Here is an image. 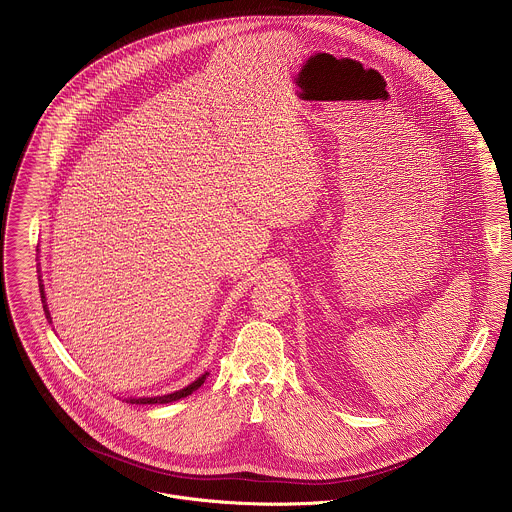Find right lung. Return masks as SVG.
Wrapping results in <instances>:
<instances>
[{"instance_id":"right-lung-1","label":"right lung","mask_w":512,"mask_h":512,"mask_svg":"<svg viewBox=\"0 0 512 512\" xmlns=\"http://www.w3.org/2000/svg\"><path fill=\"white\" fill-rule=\"evenodd\" d=\"M41 288V301H43V307H45V315H47V319H51V313H49V309H47V305H45V292H43V286H39ZM207 376H209V372H205L203 376H199L193 384H189L187 388H183V390H177V392H173V394H167V396H157V398H134V400H130V404H167V402H173V400H179V398H185V396H189L191 392H195L205 380H207Z\"/></svg>"}]
</instances>
